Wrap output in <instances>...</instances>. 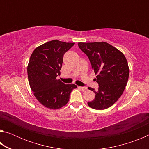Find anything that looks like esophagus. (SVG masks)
Masks as SVG:
<instances>
[{
  "instance_id": "1",
  "label": "esophagus",
  "mask_w": 149,
  "mask_h": 149,
  "mask_svg": "<svg viewBox=\"0 0 149 149\" xmlns=\"http://www.w3.org/2000/svg\"><path fill=\"white\" fill-rule=\"evenodd\" d=\"M78 88L80 89L81 90H82V91H85V90H86L87 89L86 87H78Z\"/></svg>"
}]
</instances>
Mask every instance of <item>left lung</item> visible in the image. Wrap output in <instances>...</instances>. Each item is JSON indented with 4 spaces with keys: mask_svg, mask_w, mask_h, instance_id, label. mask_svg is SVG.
Segmentation results:
<instances>
[{
    "mask_svg": "<svg viewBox=\"0 0 149 149\" xmlns=\"http://www.w3.org/2000/svg\"><path fill=\"white\" fill-rule=\"evenodd\" d=\"M79 49L89 58L99 89L89 87L95 97L87 104L96 110L110 107L122 96L129 77L127 61L122 52L106 42H78Z\"/></svg>",
    "mask_w": 149,
    "mask_h": 149,
    "instance_id": "obj_1",
    "label": "left lung"
}]
</instances>
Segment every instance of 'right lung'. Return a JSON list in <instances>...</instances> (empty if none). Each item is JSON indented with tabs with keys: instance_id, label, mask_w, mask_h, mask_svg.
<instances>
[{
	"instance_id": "1",
	"label": "right lung",
	"mask_w": 149,
	"mask_h": 149,
	"mask_svg": "<svg viewBox=\"0 0 149 149\" xmlns=\"http://www.w3.org/2000/svg\"><path fill=\"white\" fill-rule=\"evenodd\" d=\"M52 40L35 49L27 65L29 84L35 98L45 107L58 109L67 104L74 84L65 85L56 77L60 74L63 56L74 45Z\"/></svg>"
}]
</instances>
